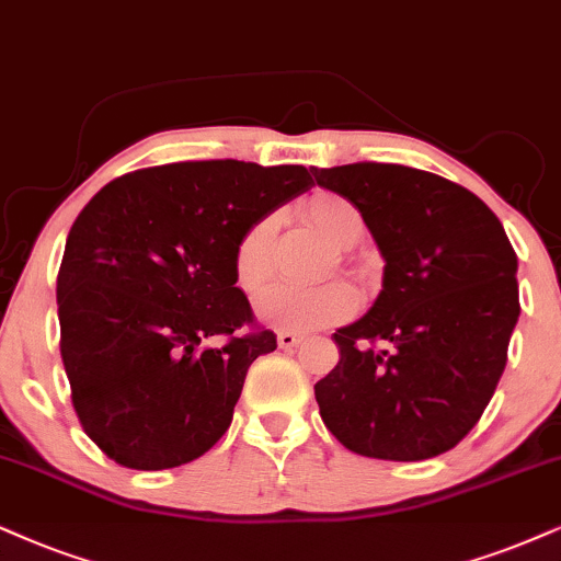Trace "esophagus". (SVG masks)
<instances>
[{"label": "esophagus", "mask_w": 561, "mask_h": 561, "mask_svg": "<svg viewBox=\"0 0 561 561\" xmlns=\"http://www.w3.org/2000/svg\"><path fill=\"white\" fill-rule=\"evenodd\" d=\"M302 342V333L297 331H279L276 333V344L282 346V350H289V346H297Z\"/></svg>", "instance_id": "1"}]
</instances>
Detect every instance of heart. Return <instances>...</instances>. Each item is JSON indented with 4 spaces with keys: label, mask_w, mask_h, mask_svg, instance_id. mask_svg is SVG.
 I'll use <instances>...</instances> for the list:
<instances>
[{
    "label": "heart",
    "mask_w": 561,
    "mask_h": 561,
    "mask_svg": "<svg viewBox=\"0 0 561 561\" xmlns=\"http://www.w3.org/2000/svg\"><path fill=\"white\" fill-rule=\"evenodd\" d=\"M305 217L331 240L333 245L350 248L365 230L363 215L339 194H316L302 204ZM276 219L261 217L253 222L236 245V279L243 289H256L272 268ZM354 295L342 282L321 287H297L289 282H274L261 289L253 310L268 329L282 331H313L336 323L352 313Z\"/></svg>",
    "instance_id": "heart-1"
}]
</instances>
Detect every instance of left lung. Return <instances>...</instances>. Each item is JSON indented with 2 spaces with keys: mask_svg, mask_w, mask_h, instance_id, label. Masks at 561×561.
<instances>
[{
  "mask_svg": "<svg viewBox=\"0 0 561 561\" xmlns=\"http://www.w3.org/2000/svg\"><path fill=\"white\" fill-rule=\"evenodd\" d=\"M313 175L359 209L386 261L373 308L333 333L339 365L316 382L323 424L367 458L456 448L492 401L520 316L505 228L427 170L352 162Z\"/></svg>",
  "mask_w": 561,
  "mask_h": 561,
  "instance_id": "8db88e82",
  "label": "left lung"
}]
</instances>
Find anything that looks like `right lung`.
<instances>
[{"label":"right lung","mask_w":561,"mask_h":561,"mask_svg":"<svg viewBox=\"0 0 561 561\" xmlns=\"http://www.w3.org/2000/svg\"><path fill=\"white\" fill-rule=\"evenodd\" d=\"M310 186L302 165L198 160L126 173L90 198L56 305L75 411L105 456L175 469L225 435L248 367L276 350L274 331L236 336L253 323L236 245Z\"/></svg>","instance_id":"1"}]
</instances>
